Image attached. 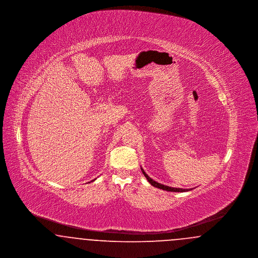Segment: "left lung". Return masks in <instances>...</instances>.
<instances>
[{
  "instance_id": "8db88e82",
  "label": "left lung",
  "mask_w": 258,
  "mask_h": 258,
  "mask_svg": "<svg viewBox=\"0 0 258 258\" xmlns=\"http://www.w3.org/2000/svg\"><path fill=\"white\" fill-rule=\"evenodd\" d=\"M141 170L143 172V174H144V176L146 177V179L148 180V182L150 183V184H152V185H154V186H156V187H159V188H161V189H163V190H167V191H175V192H183V191H188L189 189H184V188H177V187H171V186H167V185H164V184H160V183H158V182H156V181H154L153 179H151L149 176H148L147 174L144 172V170L141 168Z\"/></svg>"
}]
</instances>
